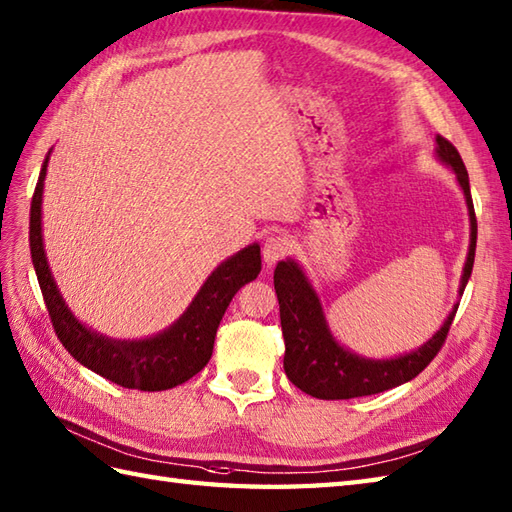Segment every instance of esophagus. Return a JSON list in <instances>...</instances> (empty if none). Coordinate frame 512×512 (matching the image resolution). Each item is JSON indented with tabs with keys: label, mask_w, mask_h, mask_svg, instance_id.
<instances>
[{
	"label": "esophagus",
	"mask_w": 512,
	"mask_h": 512,
	"mask_svg": "<svg viewBox=\"0 0 512 512\" xmlns=\"http://www.w3.org/2000/svg\"><path fill=\"white\" fill-rule=\"evenodd\" d=\"M287 249H289V241H287L285 236H280V234L267 236L265 243H263V260H265V265L267 267L276 265L278 260L287 254Z\"/></svg>",
	"instance_id": "esophagus-1"
}]
</instances>
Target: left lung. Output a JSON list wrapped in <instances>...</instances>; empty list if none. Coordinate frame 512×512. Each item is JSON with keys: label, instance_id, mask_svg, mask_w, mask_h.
I'll use <instances>...</instances> for the list:
<instances>
[{"label": "left lung", "instance_id": "obj_1", "mask_svg": "<svg viewBox=\"0 0 512 512\" xmlns=\"http://www.w3.org/2000/svg\"><path fill=\"white\" fill-rule=\"evenodd\" d=\"M436 160L453 170L469 210V252L467 260H464L458 289L462 295L471 278L475 241H478V221H475L469 173L456 146L440 135H436ZM274 287L280 304L282 337H285L287 377L295 388L324 401L379 394L412 381L438 355L458 311L456 302L438 331L416 350L390 359H372L337 342L326 322L320 295H317L300 263H295L293 258L280 260L274 271Z\"/></svg>", "mask_w": 512, "mask_h": 512}]
</instances>
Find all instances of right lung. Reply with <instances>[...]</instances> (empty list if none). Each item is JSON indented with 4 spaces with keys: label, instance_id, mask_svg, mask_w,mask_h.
Returning a JSON list of instances; mask_svg holds the SVG:
<instances>
[{
    "label": "right lung",
    "instance_id": "add662e5",
    "mask_svg": "<svg viewBox=\"0 0 512 512\" xmlns=\"http://www.w3.org/2000/svg\"><path fill=\"white\" fill-rule=\"evenodd\" d=\"M50 153L45 155L30 203V254L52 326L67 352L85 368L129 390L160 392L186 383L206 368L214 337L236 291L260 274V245L252 243L225 258L195 298L164 331L142 339H113L85 326L63 300L43 247L41 203Z\"/></svg>",
    "mask_w": 512,
    "mask_h": 512
}]
</instances>
